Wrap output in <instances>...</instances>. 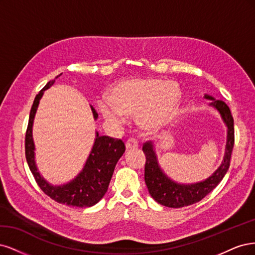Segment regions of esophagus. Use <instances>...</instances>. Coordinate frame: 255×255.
<instances>
[{
	"mask_svg": "<svg viewBox=\"0 0 255 255\" xmlns=\"http://www.w3.org/2000/svg\"><path fill=\"white\" fill-rule=\"evenodd\" d=\"M138 147V143L135 138H128L127 142H126V148L128 150H132V149H136Z\"/></svg>",
	"mask_w": 255,
	"mask_h": 255,
	"instance_id": "esophagus-1",
	"label": "esophagus"
}]
</instances>
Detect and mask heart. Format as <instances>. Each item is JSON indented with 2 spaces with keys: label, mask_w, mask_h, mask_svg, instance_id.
I'll return each instance as SVG.
<instances>
[{
  "label": "heart",
  "mask_w": 255,
  "mask_h": 255,
  "mask_svg": "<svg viewBox=\"0 0 255 255\" xmlns=\"http://www.w3.org/2000/svg\"><path fill=\"white\" fill-rule=\"evenodd\" d=\"M110 100L98 101V110L112 124H121L126 116H136L145 130H155L174 117L180 101V90L172 81L155 78H133L121 81L110 92Z\"/></svg>",
  "instance_id": "obj_1"
}]
</instances>
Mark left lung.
I'll use <instances>...</instances> for the list:
<instances>
[{
    "instance_id": "1",
    "label": "left lung",
    "mask_w": 255,
    "mask_h": 255,
    "mask_svg": "<svg viewBox=\"0 0 255 255\" xmlns=\"http://www.w3.org/2000/svg\"><path fill=\"white\" fill-rule=\"evenodd\" d=\"M204 98L211 101L210 106L219 112L221 120L227 126V144L224 160L208 179L192 184L174 181L162 169L153 143L149 141L143 145L142 149L146 155L145 183L152 198L165 207L177 209L200 201L219 184L229 169L234 146V122L231 111L223 101L215 100L208 94H204Z\"/></svg>"
}]
</instances>
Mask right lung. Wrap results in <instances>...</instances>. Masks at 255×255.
I'll list each match as a JSON object with an SVG mask.
<instances>
[{"label":"right lung","instance_id":"add662e5","mask_svg":"<svg viewBox=\"0 0 255 255\" xmlns=\"http://www.w3.org/2000/svg\"><path fill=\"white\" fill-rule=\"evenodd\" d=\"M60 75L56 78H58ZM54 84L55 79L48 81L45 87L36 95L34 104L31 106L25 135L26 161L31 174L34 175L36 182L41 190L47 196H50L53 200L67 204L69 207H92L100 201L108 191L114 168L123 153L125 152V144L122 139H116L106 135L101 136L96 131L91 152L79 174L71 181L59 185H53L46 181L39 172L36 164V148L34 138H32V125H34L40 100L42 98L45 90L50 89ZM90 107H91L93 118L96 121L98 119V114L92 106Z\"/></svg>","mask_w":255,"mask_h":255}]
</instances>
